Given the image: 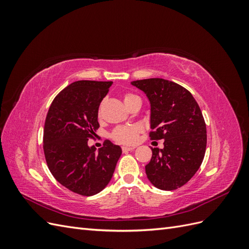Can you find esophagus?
I'll use <instances>...</instances> for the list:
<instances>
[{
	"label": "esophagus",
	"instance_id": "obj_1",
	"mask_svg": "<svg viewBox=\"0 0 249 249\" xmlns=\"http://www.w3.org/2000/svg\"><path fill=\"white\" fill-rule=\"evenodd\" d=\"M122 149L124 153H127V152H131V150H134L135 146H123Z\"/></svg>",
	"mask_w": 249,
	"mask_h": 249
}]
</instances>
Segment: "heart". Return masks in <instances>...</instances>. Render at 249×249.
I'll return each instance as SVG.
<instances>
[{"mask_svg":"<svg viewBox=\"0 0 249 249\" xmlns=\"http://www.w3.org/2000/svg\"><path fill=\"white\" fill-rule=\"evenodd\" d=\"M136 96L132 93H126L124 95V103L131 100L132 97ZM141 132V127L137 124L130 125H118L111 133V137L116 142L123 143V144H131L137 140L138 135Z\"/></svg>","mask_w":249,"mask_h":249,"instance_id":"1","label":"heart"}]
</instances>
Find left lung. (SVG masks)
I'll list each match as a JSON object with an SVG mask.
<instances>
[{
	"label": "left lung",
	"instance_id": "1",
	"mask_svg": "<svg viewBox=\"0 0 249 249\" xmlns=\"http://www.w3.org/2000/svg\"><path fill=\"white\" fill-rule=\"evenodd\" d=\"M150 104L152 140L164 139V148H152L145 166L149 182L161 190H176L196 173L207 146V129L193 95L175 82L160 78L131 82Z\"/></svg>",
	"mask_w": 249,
	"mask_h": 249
}]
</instances>
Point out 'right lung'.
Instances as JSON below:
<instances>
[{"mask_svg":"<svg viewBox=\"0 0 249 249\" xmlns=\"http://www.w3.org/2000/svg\"><path fill=\"white\" fill-rule=\"evenodd\" d=\"M112 83H71L53 101L44 123L43 150L51 173L67 189L84 196L109 184L122 155L120 146L109 140L97 153L88 146V139L100 127L99 107Z\"/></svg>","mask_w":249,"mask_h":249,"instance_id":"add662e5","label":"right lung"}]
</instances>
